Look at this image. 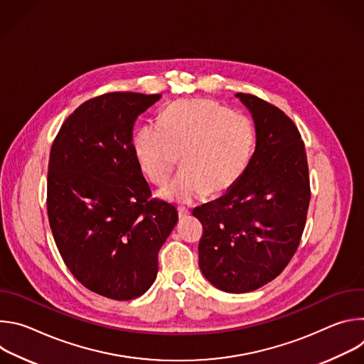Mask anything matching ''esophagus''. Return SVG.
<instances>
[{
	"label": "esophagus",
	"mask_w": 364,
	"mask_h": 364,
	"mask_svg": "<svg viewBox=\"0 0 364 364\" xmlns=\"http://www.w3.org/2000/svg\"><path fill=\"white\" fill-rule=\"evenodd\" d=\"M188 215H190V212L187 209H184V207H178V218L180 219H186Z\"/></svg>",
	"instance_id": "esophagus-1"
}]
</instances>
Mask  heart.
<instances>
[{
    "label": "heart",
    "instance_id": "heart-1",
    "mask_svg": "<svg viewBox=\"0 0 364 364\" xmlns=\"http://www.w3.org/2000/svg\"><path fill=\"white\" fill-rule=\"evenodd\" d=\"M134 135V154L142 173L164 184L180 155L184 168L161 190L164 198L191 203L207 193L232 188L245 173L255 146L250 121L209 99L181 100Z\"/></svg>",
    "mask_w": 364,
    "mask_h": 364
}]
</instances>
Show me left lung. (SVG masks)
Wrapping results in <instances>:
<instances>
[{
    "mask_svg": "<svg viewBox=\"0 0 364 364\" xmlns=\"http://www.w3.org/2000/svg\"><path fill=\"white\" fill-rule=\"evenodd\" d=\"M252 114L256 146L222 197L196 207L203 225L198 267L216 288L250 292L275 279L299 245L309 204L304 141L295 124L264 99L236 93Z\"/></svg>",
    "mask_w": 364,
    "mask_h": 364,
    "instance_id": "1",
    "label": "left lung"
}]
</instances>
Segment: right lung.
I'll return each mask as SVG.
<instances>
[{
	"instance_id": "obj_1",
	"label": "right lung",
	"mask_w": 364,
	"mask_h": 364,
	"mask_svg": "<svg viewBox=\"0 0 364 364\" xmlns=\"http://www.w3.org/2000/svg\"><path fill=\"white\" fill-rule=\"evenodd\" d=\"M161 95L112 92L86 100L63 122L50 151L47 215L73 277L117 301L145 294L176 207L151 197L135 159L136 118Z\"/></svg>"
}]
</instances>
